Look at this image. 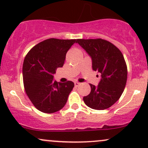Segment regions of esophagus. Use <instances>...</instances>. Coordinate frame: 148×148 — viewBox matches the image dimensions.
Returning a JSON list of instances; mask_svg holds the SVG:
<instances>
[{
    "label": "esophagus",
    "mask_w": 148,
    "mask_h": 148,
    "mask_svg": "<svg viewBox=\"0 0 148 148\" xmlns=\"http://www.w3.org/2000/svg\"><path fill=\"white\" fill-rule=\"evenodd\" d=\"M74 84H75V86L77 87V86H79V85H81V84L79 83V82H75L74 83Z\"/></svg>",
    "instance_id": "34e87169"
}]
</instances>
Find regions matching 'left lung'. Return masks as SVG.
Instances as JSON below:
<instances>
[{
    "label": "left lung",
    "instance_id": "8db88e82",
    "mask_svg": "<svg viewBox=\"0 0 148 148\" xmlns=\"http://www.w3.org/2000/svg\"><path fill=\"white\" fill-rule=\"evenodd\" d=\"M77 43L90 57L92 70L101 74L99 84H90V92L84 97V101L95 110L108 108L119 99L126 84L127 66L123 54L113 44L100 38L77 39Z\"/></svg>",
    "mask_w": 148,
    "mask_h": 148
}]
</instances>
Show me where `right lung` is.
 Returning <instances> with one entry per match:
<instances>
[{"label": "right lung", "instance_id": "right-lung-1", "mask_svg": "<svg viewBox=\"0 0 148 148\" xmlns=\"http://www.w3.org/2000/svg\"><path fill=\"white\" fill-rule=\"evenodd\" d=\"M76 42L77 40H45L33 47L24 60L25 91L34 106L41 112H56L66 103L74 83L57 82L53 75L58 68L63 66L66 54Z\"/></svg>", "mask_w": 148, "mask_h": 148}]
</instances>
